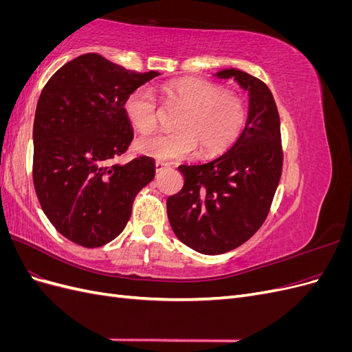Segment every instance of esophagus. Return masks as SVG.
Returning <instances> with one entry per match:
<instances>
[{
    "label": "esophagus",
    "instance_id": "34e87169",
    "mask_svg": "<svg viewBox=\"0 0 352 352\" xmlns=\"http://www.w3.org/2000/svg\"><path fill=\"white\" fill-rule=\"evenodd\" d=\"M168 167V164L167 163H163V162H155V172L157 173H160L162 172V170H164V168H167Z\"/></svg>",
    "mask_w": 352,
    "mask_h": 352
}]
</instances>
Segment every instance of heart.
Listing matches in <instances>:
<instances>
[{
    "instance_id": "obj_1",
    "label": "heart",
    "mask_w": 352,
    "mask_h": 352,
    "mask_svg": "<svg viewBox=\"0 0 352 352\" xmlns=\"http://www.w3.org/2000/svg\"><path fill=\"white\" fill-rule=\"evenodd\" d=\"M168 101L185 109L176 122V132L151 133L138 138V153L160 162H172L199 154L214 157L238 140L245 122L247 107L239 95L223 91L216 82L185 78L164 87ZM123 110L133 127L150 132L157 126L158 107L153 91L140 87L127 94Z\"/></svg>"
}]
</instances>
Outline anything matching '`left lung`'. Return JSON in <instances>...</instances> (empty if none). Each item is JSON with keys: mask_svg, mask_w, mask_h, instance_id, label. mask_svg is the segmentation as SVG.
<instances>
[{"mask_svg": "<svg viewBox=\"0 0 352 352\" xmlns=\"http://www.w3.org/2000/svg\"><path fill=\"white\" fill-rule=\"evenodd\" d=\"M212 76L233 79L248 92L247 122L225 154L202 164L179 166L184 188L167 198L175 235L207 255L236 248L260 229L283 163L280 119L267 85L233 67Z\"/></svg>", "mask_w": 352, "mask_h": 352, "instance_id": "obj_1", "label": "left lung"}]
</instances>
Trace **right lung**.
<instances>
[{
  "label": "right lung",
  "instance_id": "add662e5",
  "mask_svg": "<svg viewBox=\"0 0 352 352\" xmlns=\"http://www.w3.org/2000/svg\"><path fill=\"white\" fill-rule=\"evenodd\" d=\"M160 76L136 73L95 52L60 67L42 89L34 122V185L63 236L87 248L122 233L136 194L155 176L151 157L111 164L133 140L127 94Z\"/></svg>",
  "mask_w": 352,
  "mask_h": 352
}]
</instances>
